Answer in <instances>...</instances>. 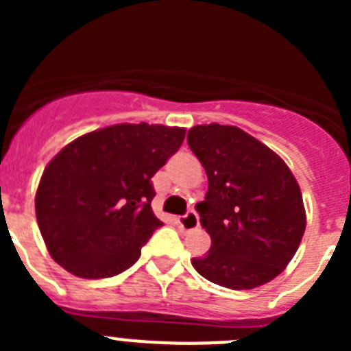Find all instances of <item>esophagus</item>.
Wrapping results in <instances>:
<instances>
[{"instance_id":"esophagus-1","label":"esophagus","mask_w":351,"mask_h":351,"mask_svg":"<svg viewBox=\"0 0 351 351\" xmlns=\"http://www.w3.org/2000/svg\"><path fill=\"white\" fill-rule=\"evenodd\" d=\"M178 225H179V228H181V230H184V232L195 230V228L198 226V214L195 213V210L186 213L184 216L178 218Z\"/></svg>"}]
</instances>
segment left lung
I'll return each mask as SVG.
<instances>
[{
	"label": "left lung",
	"mask_w": 351,
	"mask_h": 351,
	"mask_svg": "<svg viewBox=\"0 0 351 351\" xmlns=\"http://www.w3.org/2000/svg\"><path fill=\"white\" fill-rule=\"evenodd\" d=\"M188 145L209 181L197 210L213 241L191 265L232 290L269 283L293 258L306 230L299 182L272 149L237 126H193Z\"/></svg>",
	"instance_id": "left-lung-1"
}]
</instances>
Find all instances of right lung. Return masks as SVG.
<instances>
[{
  "label": "right lung",
  "instance_id": "1",
  "mask_svg": "<svg viewBox=\"0 0 351 351\" xmlns=\"http://www.w3.org/2000/svg\"><path fill=\"white\" fill-rule=\"evenodd\" d=\"M186 130L163 125L107 126L63 147L45 167L36 221L52 258L84 280L126 271L158 226L154 173L178 153Z\"/></svg>",
  "mask_w": 351,
  "mask_h": 351
}]
</instances>
